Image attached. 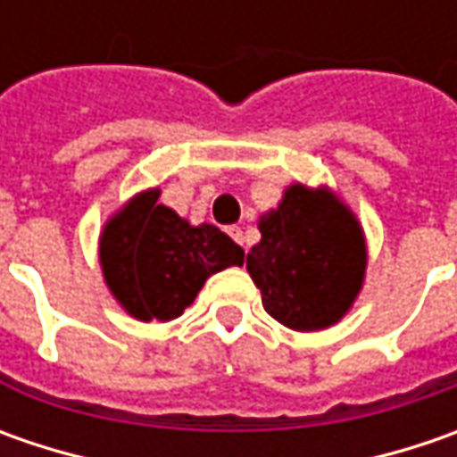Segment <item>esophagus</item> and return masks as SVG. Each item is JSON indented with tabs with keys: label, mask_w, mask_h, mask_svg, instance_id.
I'll return each instance as SVG.
<instances>
[{
	"label": "esophagus",
	"mask_w": 457,
	"mask_h": 457,
	"mask_svg": "<svg viewBox=\"0 0 457 457\" xmlns=\"http://www.w3.org/2000/svg\"><path fill=\"white\" fill-rule=\"evenodd\" d=\"M228 237L234 238L237 244H241V246H246V244H244V231H241V226H228Z\"/></svg>",
	"instance_id": "1"
}]
</instances>
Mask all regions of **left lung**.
<instances>
[{
  "label": "left lung",
  "instance_id": "1",
  "mask_svg": "<svg viewBox=\"0 0 457 457\" xmlns=\"http://www.w3.org/2000/svg\"><path fill=\"white\" fill-rule=\"evenodd\" d=\"M246 270L262 305L292 330H323L351 310L363 285L366 241L356 216L328 187L290 185L259 220Z\"/></svg>",
  "mask_w": 457,
  "mask_h": 457
}]
</instances>
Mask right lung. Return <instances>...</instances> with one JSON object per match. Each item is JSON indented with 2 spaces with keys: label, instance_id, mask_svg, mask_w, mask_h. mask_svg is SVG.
I'll return each instance as SVG.
<instances>
[{
  "label": "right lung",
  "instance_id": "add662e5",
  "mask_svg": "<svg viewBox=\"0 0 457 457\" xmlns=\"http://www.w3.org/2000/svg\"><path fill=\"white\" fill-rule=\"evenodd\" d=\"M160 190L134 195L101 234V270L116 303L137 320H175L211 274L244 264V249L211 223L190 226L157 203Z\"/></svg>",
  "mask_w": 457,
  "mask_h": 457
}]
</instances>
